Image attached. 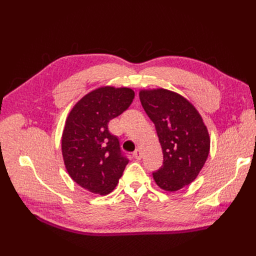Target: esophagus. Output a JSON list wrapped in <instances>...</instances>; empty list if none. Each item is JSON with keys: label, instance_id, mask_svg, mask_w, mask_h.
<instances>
[{"label": "esophagus", "instance_id": "34e87169", "mask_svg": "<svg viewBox=\"0 0 256 256\" xmlns=\"http://www.w3.org/2000/svg\"><path fill=\"white\" fill-rule=\"evenodd\" d=\"M134 157L136 159V160H141L142 159V152L140 150H136L134 152Z\"/></svg>", "mask_w": 256, "mask_h": 256}]
</instances>
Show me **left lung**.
<instances>
[{"label":"left lung","instance_id":"1","mask_svg":"<svg viewBox=\"0 0 256 256\" xmlns=\"http://www.w3.org/2000/svg\"><path fill=\"white\" fill-rule=\"evenodd\" d=\"M140 100L154 124L164 154L154 180L166 191L180 190L194 180L205 164L210 147L207 128L196 108L176 92L142 90Z\"/></svg>","mask_w":256,"mask_h":256}]
</instances>
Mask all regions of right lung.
<instances>
[{
	"instance_id": "1",
	"label": "right lung",
	"mask_w": 256,
	"mask_h": 256,
	"mask_svg": "<svg viewBox=\"0 0 256 256\" xmlns=\"http://www.w3.org/2000/svg\"><path fill=\"white\" fill-rule=\"evenodd\" d=\"M134 98L131 88H100L84 96L69 113L62 152L68 174L82 188L104 196L118 184L129 160L108 124L125 112Z\"/></svg>"
}]
</instances>
